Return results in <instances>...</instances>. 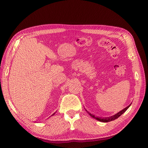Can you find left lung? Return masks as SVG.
Here are the masks:
<instances>
[{"instance_id":"obj_1","label":"left lung","mask_w":148,"mask_h":148,"mask_svg":"<svg viewBox=\"0 0 148 148\" xmlns=\"http://www.w3.org/2000/svg\"><path fill=\"white\" fill-rule=\"evenodd\" d=\"M132 104V103H131ZM131 104L130 105H128V106L127 107H126V108H125L124 109H123L122 110H121L120 112H119V113H117L116 114H115V115H113V116H110V117H107V118H100V117H97V116H95V115H92V114H91V113H90L89 112H88L87 110H86V112L89 114V115L92 117V118H94V119H95L96 120H97L98 121H101V122H108V121H113V120H116V119H118V118H119L120 116H121L122 114H123V113H125L126 110H127V109L130 107V105H131Z\"/></svg>"}]
</instances>
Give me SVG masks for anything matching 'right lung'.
<instances>
[{"mask_svg": "<svg viewBox=\"0 0 148 148\" xmlns=\"http://www.w3.org/2000/svg\"><path fill=\"white\" fill-rule=\"evenodd\" d=\"M53 115H54V113H53V115H52V116H53Z\"/></svg>", "mask_w": 148, "mask_h": 148, "instance_id": "right-lung-1", "label": "right lung"}]
</instances>
